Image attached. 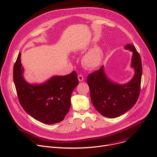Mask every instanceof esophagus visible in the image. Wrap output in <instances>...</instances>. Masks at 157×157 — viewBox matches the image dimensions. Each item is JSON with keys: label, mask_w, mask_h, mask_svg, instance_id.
Instances as JSON below:
<instances>
[{"label": "esophagus", "mask_w": 157, "mask_h": 157, "mask_svg": "<svg viewBox=\"0 0 157 157\" xmlns=\"http://www.w3.org/2000/svg\"><path fill=\"white\" fill-rule=\"evenodd\" d=\"M78 80L80 82H82L84 80V77L82 75H78Z\"/></svg>", "instance_id": "esophagus-1"}]
</instances>
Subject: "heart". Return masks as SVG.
I'll return each instance as SVG.
<instances>
[{
    "mask_svg": "<svg viewBox=\"0 0 157 157\" xmlns=\"http://www.w3.org/2000/svg\"><path fill=\"white\" fill-rule=\"evenodd\" d=\"M104 58V50L100 47L89 50L82 58V64L87 69L97 68L101 64Z\"/></svg>",
    "mask_w": 157,
    "mask_h": 157,
    "instance_id": "heart-1",
    "label": "heart"
}]
</instances>
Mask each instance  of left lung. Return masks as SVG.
<instances>
[{"label": "left lung", "instance_id": "left-lung-1", "mask_svg": "<svg viewBox=\"0 0 157 157\" xmlns=\"http://www.w3.org/2000/svg\"><path fill=\"white\" fill-rule=\"evenodd\" d=\"M124 48L132 52L131 67L134 75L128 82L119 84L110 79L104 66L87 77L93 104L106 117L115 118L125 114L136 104L140 94L142 75L140 56L132 44H127Z\"/></svg>", "mask_w": 157, "mask_h": 157}]
</instances>
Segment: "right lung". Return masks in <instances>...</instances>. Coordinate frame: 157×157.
I'll list each match as a JSON object with an SVG mask.
<instances>
[{
  "label": "right lung",
  "mask_w": 157,
  "mask_h": 157,
  "mask_svg": "<svg viewBox=\"0 0 157 157\" xmlns=\"http://www.w3.org/2000/svg\"><path fill=\"white\" fill-rule=\"evenodd\" d=\"M13 81L20 104L35 120L46 124L62 121L71 106V96L78 84L75 71L66 76H53L42 83L28 82L20 52L13 66Z\"/></svg>",
  "instance_id": "add662e5"
}]
</instances>
